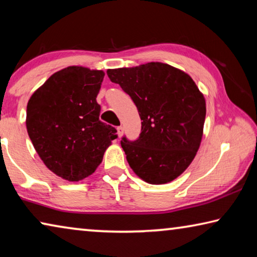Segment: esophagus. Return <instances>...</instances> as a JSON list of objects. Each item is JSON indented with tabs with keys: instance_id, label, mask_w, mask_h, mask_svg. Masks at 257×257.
I'll return each instance as SVG.
<instances>
[{
	"instance_id": "obj_1",
	"label": "esophagus",
	"mask_w": 257,
	"mask_h": 257,
	"mask_svg": "<svg viewBox=\"0 0 257 257\" xmlns=\"http://www.w3.org/2000/svg\"><path fill=\"white\" fill-rule=\"evenodd\" d=\"M116 130H118V136H119V137L122 136V134H123V128L121 127V125H120V127L116 128Z\"/></svg>"
}]
</instances>
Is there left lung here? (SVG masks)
<instances>
[{
  "label": "left lung",
  "instance_id": "1",
  "mask_svg": "<svg viewBox=\"0 0 257 257\" xmlns=\"http://www.w3.org/2000/svg\"><path fill=\"white\" fill-rule=\"evenodd\" d=\"M106 73L132 97L142 120L138 139L121 141L130 168L152 185L175 180L201 145L206 115L203 94L189 75L167 63L108 69Z\"/></svg>",
  "mask_w": 257,
  "mask_h": 257
}]
</instances>
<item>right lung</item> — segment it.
Returning <instances> with one entry per match:
<instances>
[{"label":"right lung","instance_id":"1","mask_svg":"<svg viewBox=\"0 0 257 257\" xmlns=\"http://www.w3.org/2000/svg\"><path fill=\"white\" fill-rule=\"evenodd\" d=\"M104 75L85 67L64 68L28 101L26 125L30 141L46 167L68 181L94 173L118 137L114 127L99 120L96 97Z\"/></svg>","mask_w":257,"mask_h":257}]
</instances>
